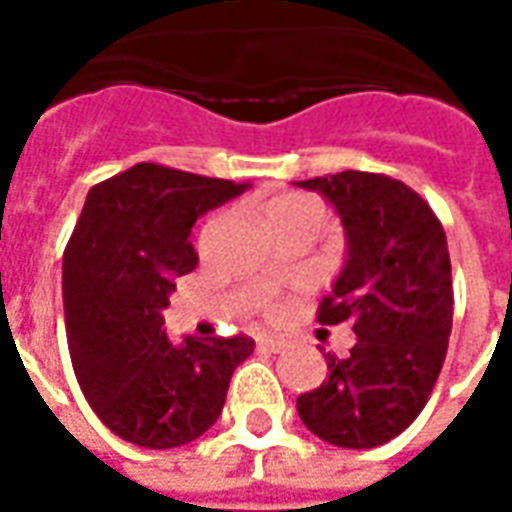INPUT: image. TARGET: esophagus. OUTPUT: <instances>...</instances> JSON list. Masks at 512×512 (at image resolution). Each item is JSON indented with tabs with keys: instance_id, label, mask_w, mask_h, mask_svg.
Returning <instances> with one entry per match:
<instances>
[{
	"instance_id": "1",
	"label": "esophagus",
	"mask_w": 512,
	"mask_h": 512,
	"mask_svg": "<svg viewBox=\"0 0 512 512\" xmlns=\"http://www.w3.org/2000/svg\"><path fill=\"white\" fill-rule=\"evenodd\" d=\"M257 348H263V351H282L285 348V340H279V337H268V334H260L257 337Z\"/></svg>"
}]
</instances>
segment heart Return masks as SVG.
Listing matches in <instances>:
<instances>
[{"label": "heart", "instance_id": "1", "mask_svg": "<svg viewBox=\"0 0 512 512\" xmlns=\"http://www.w3.org/2000/svg\"><path fill=\"white\" fill-rule=\"evenodd\" d=\"M263 216H266V224L274 233L285 230V227H293V224L315 227V222L321 219V202L315 200L312 194H304V191H277L263 205ZM260 310L266 315H274L279 310V304L274 299H266L260 304Z\"/></svg>", "mask_w": 512, "mask_h": 512}]
</instances>
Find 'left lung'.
Returning <instances> with one entry per match:
<instances>
[{
  "mask_svg": "<svg viewBox=\"0 0 512 512\" xmlns=\"http://www.w3.org/2000/svg\"><path fill=\"white\" fill-rule=\"evenodd\" d=\"M332 202L348 260L318 307V323H351V354H326L323 384L296 400L318 439L365 450L419 417L447 356L452 268L439 216L403 180L345 169L299 180Z\"/></svg>",
  "mask_w": 512,
  "mask_h": 512,
  "instance_id": "left-lung-1",
  "label": "left lung"
}]
</instances>
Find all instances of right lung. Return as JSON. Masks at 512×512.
Returning a JSON list of instances; mask_svg holds the SVG:
<instances>
[{"label":"right lung","mask_w":512,"mask_h":512,"mask_svg":"<svg viewBox=\"0 0 512 512\" xmlns=\"http://www.w3.org/2000/svg\"><path fill=\"white\" fill-rule=\"evenodd\" d=\"M244 189L142 161L87 194L62 255L65 334L87 403L120 439L169 450L202 436L255 351L246 334L175 345L161 332L175 277L197 266V216Z\"/></svg>","instance_id":"obj_1"}]
</instances>
